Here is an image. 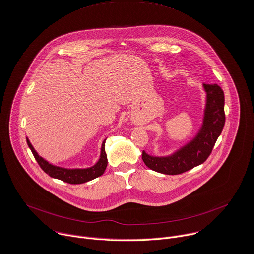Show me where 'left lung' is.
Masks as SVG:
<instances>
[{"label": "left lung", "mask_w": 254, "mask_h": 254, "mask_svg": "<svg viewBox=\"0 0 254 254\" xmlns=\"http://www.w3.org/2000/svg\"><path fill=\"white\" fill-rule=\"evenodd\" d=\"M206 108L203 125L197 135L171 156L156 157L142 151V160L150 170L164 175H181L203 163L210 155L224 123V94L216 83H203Z\"/></svg>", "instance_id": "8db88e82"}]
</instances>
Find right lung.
I'll return each instance as SVG.
<instances>
[{"instance_id": "add662e5", "label": "right lung", "mask_w": 254, "mask_h": 254, "mask_svg": "<svg viewBox=\"0 0 254 254\" xmlns=\"http://www.w3.org/2000/svg\"><path fill=\"white\" fill-rule=\"evenodd\" d=\"M105 141L103 142L102 145V151H101V157L99 161L92 167L89 168H84V170H67V168H63L59 166H55L51 163H49L47 160H45L43 157H41L33 145L31 144L30 140L27 138V142L29 147L31 148L37 162L41 166L42 170L49 175L51 178L61 180L64 183L70 184V185H79V184H84L87 182H90L94 179H97L101 177L107 168L108 165V158H107V153L105 150Z\"/></svg>"}]
</instances>
